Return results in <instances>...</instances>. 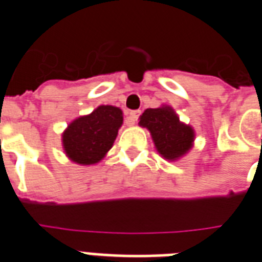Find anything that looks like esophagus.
Masks as SVG:
<instances>
[{
	"mask_svg": "<svg viewBox=\"0 0 262 262\" xmlns=\"http://www.w3.org/2000/svg\"><path fill=\"white\" fill-rule=\"evenodd\" d=\"M129 115H130L132 124H134V121H137V118L140 117V115H141V111H132V112L129 113Z\"/></svg>",
	"mask_w": 262,
	"mask_h": 262,
	"instance_id": "esophagus-1",
	"label": "esophagus"
}]
</instances>
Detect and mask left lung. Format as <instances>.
<instances>
[{
  "mask_svg": "<svg viewBox=\"0 0 262 262\" xmlns=\"http://www.w3.org/2000/svg\"><path fill=\"white\" fill-rule=\"evenodd\" d=\"M138 124L149 129L156 149L167 161H177L192 147L194 129L179 121L171 106L146 109L140 116Z\"/></svg>",
  "mask_w": 262,
  "mask_h": 262,
  "instance_id": "obj_1",
  "label": "left lung"
}]
</instances>
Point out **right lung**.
<instances>
[{
    "label": "right lung",
    "mask_w": 262,
    "mask_h": 262,
    "mask_svg": "<svg viewBox=\"0 0 262 262\" xmlns=\"http://www.w3.org/2000/svg\"><path fill=\"white\" fill-rule=\"evenodd\" d=\"M122 120V111L113 105H100L74 120L62 134L66 156L79 165L100 162L113 146Z\"/></svg>",
    "instance_id": "obj_1"
}]
</instances>
